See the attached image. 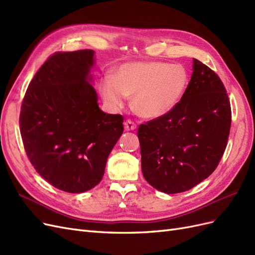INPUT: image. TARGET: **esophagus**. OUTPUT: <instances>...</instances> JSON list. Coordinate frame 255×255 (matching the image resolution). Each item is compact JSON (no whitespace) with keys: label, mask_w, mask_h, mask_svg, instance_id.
Segmentation results:
<instances>
[{"label":"esophagus","mask_w":255,"mask_h":255,"mask_svg":"<svg viewBox=\"0 0 255 255\" xmlns=\"http://www.w3.org/2000/svg\"><path fill=\"white\" fill-rule=\"evenodd\" d=\"M124 127H125V130H127V131H129V130L136 129L135 123L131 120H127L125 123H124Z\"/></svg>","instance_id":"obj_1"}]
</instances>
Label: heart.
Returning <instances> with one entry per match:
<instances>
[{"label": "heart", "instance_id": "1", "mask_svg": "<svg viewBox=\"0 0 255 255\" xmlns=\"http://www.w3.org/2000/svg\"><path fill=\"white\" fill-rule=\"evenodd\" d=\"M189 84L185 67L165 62H134L124 64L115 78L106 77L100 83L105 103L114 110L132 97L135 112L147 119H157L176 107Z\"/></svg>", "mask_w": 255, "mask_h": 255}]
</instances>
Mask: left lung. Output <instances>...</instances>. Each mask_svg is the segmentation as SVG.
I'll return each instance as SVG.
<instances>
[{"mask_svg":"<svg viewBox=\"0 0 255 255\" xmlns=\"http://www.w3.org/2000/svg\"><path fill=\"white\" fill-rule=\"evenodd\" d=\"M231 122V104L221 79L193 59L191 80L176 107L137 129L144 178L169 194L200 184L220 162Z\"/></svg>","mask_w":255,"mask_h":255,"instance_id":"obj_1","label":"left lung"}]
</instances>
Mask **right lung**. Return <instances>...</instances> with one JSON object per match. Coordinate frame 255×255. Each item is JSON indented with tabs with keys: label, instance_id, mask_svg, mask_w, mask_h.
I'll return each mask as SVG.
<instances>
[{
	"label": "right lung",
	"instance_id": "obj_1",
	"mask_svg": "<svg viewBox=\"0 0 255 255\" xmlns=\"http://www.w3.org/2000/svg\"><path fill=\"white\" fill-rule=\"evenodd\" d=\"M90 49L50 55L28 84L20 133L30 162L49 184L81 193L103 179L106 163L124 131L121 114L99 109L89 83Z\"/></svg>",
	"mask_w": 255,
	"mask_h": 255
}]
</instances>
